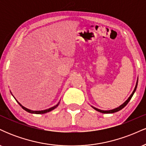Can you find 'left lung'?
<instances>
[{
	"label": "left lung",
	"mask_w": 146,
	"mask_h": 146,
	"mask_svg": "<svg viewBox=\"0 0 146 146\" xmlns=\"http://www.w3.org/2000/svg\"><path fill=\"white\" fill-rule=\"evenodd\" d=\"M137 84H138V78H137V83H136V85H135V89H134L133 91H132V94L130 95V97H129V98H128V99H127V100H126V101H125V102H123V103L121 105H120L119 106V107H117V108H114V109H112V110H100V109H99V108H95V107L93 106H91V107H92V108H94V109H95V110H97V111L100 112V113H116V112H118V111H119V110H121L122 108H124V107L125 106H126L127 104H128V102H129V101H130V100H131L132 97L133 96L134 93H135V92L136 91L137 87Z\"/></svg>",
	"instance_id": "8db88e82"
}]
</instances>
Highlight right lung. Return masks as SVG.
Listing matches in <instances>:
<instances>
[{
	"instance_id": "obj_1",
	"label": "right lung",
	"mask_w": 146,
	"mask_h": 146,
	"mask_svg": "<svg viewBox=\"0 0 146 146\" xmlns=\"http://www.w3.org/2000/svg\"><path fill=\"white\" fill-rule=\"evenodd\" d=\"M10 93H11V92H10ZM11 95H12V93H11ZM13 97H14V95H13ZM15 100H16V101L18 102V104H19L20 106H21L22 107V108H23V109H24L25 110H26L27 112H28V113H32V114H44V113H48V112H50V111H51V110H54L55 108H57V107L58 106V105H59V104H60V102H58V104H57L56 105V106H53V107H51V108H48V109H46V110H30V109H28V108H25V106H23V105L21 104V103H19V102H18L17 100H16V99L15 98Z\"/></svg>"
}]
</instances>
